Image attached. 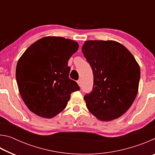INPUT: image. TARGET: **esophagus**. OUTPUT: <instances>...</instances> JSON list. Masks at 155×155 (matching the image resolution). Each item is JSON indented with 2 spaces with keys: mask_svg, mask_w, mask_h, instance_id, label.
Instances as JSON below:
<instances>
[{
  "mask_svg": "<svg viewBox=\"0 0 155 155\" xmlns=\"http://www.w3.org/2000/svg\"><path fill=\"white\" fill-rule=\"evenodd\" d=\"M77 83H78V85H79L80 87H81V84H82V82H81V79L78 80V81H77Z\"/></svg>",
  "mask_w": 155,
  "mask_h": 155,
  "instance_id": "esophagus-1",
  "label": "esophagus"
}]
</instances>
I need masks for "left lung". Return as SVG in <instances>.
<instances>
[{"label": "left lung", "instance_id": "1", "mask_svg": "<svg viewBox=\"0 0 155 155\" xmlns=\"http://www.w3.org/2000/svg\"><path fill=\"white\" fill-rule=\"evenodd\" d=\"M82 52L94 75L92 91L84 96L91 114L101 121L117 119L137 96L140 68L130 52L114 40H88Z\"/></svg>", "mask_w": 155, "mask_h": 155}]
</instances>
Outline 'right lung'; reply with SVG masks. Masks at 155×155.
<instances>
[{"mask_svg": "<svg viewBox=\"0 0 155 155\" xmlns=\"http://www.w3.org/2000/svg\"><path fill=\"white\" fill-rule=\"evenodd\" d=\"M76 41L47 36L36 41L18 59L15 77L26 105L33 114L52 118L67 106L70 95L80 90L69 78L68 61L77 51Z\"/></svg>", "mask_w": 155, "mask_h": 155, "instance_id": "add662e5", "label": "right lung"}]
</instances>
